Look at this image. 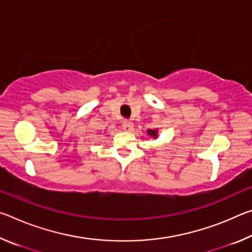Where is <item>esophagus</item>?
I'll return each instance as SVG.
<instances>
[{
  "mask_svg": "<svg viewBox=\"0 0 252 252\" xmlns=\"http://www.w3.org/2000/svg\"><path fill=\"white\" fill-rule=\"evenodd\" d=\"M133 122L130 121V120H125L122 123V129L125 131L130 132L132 129H133Z\"/></svg>",
  "mask_w": 252,
  "mask_h": 252,
  "instance_id": "obj_1",
  "label": "esophagus"
}]
</instances>
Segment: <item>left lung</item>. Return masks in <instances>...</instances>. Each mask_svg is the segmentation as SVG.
I'll use <instances>...</instances> for the list:
<instances>
[{
    "mask_svg": "<svg viewBox=\"0 0 252 252\" xmlns=\"http://www.w3.org/2000/svg\"><path fill=\"white\" fill-rule=\"evenodd\" d=\"M147 132H148L149 135L153 136L155 139H157L158 135H159V131H158V129H149Z\"/></svg>",
    "mask_w": 252,
    "mask_h": 252,
    "instance_id": "8db88e82",
    "label": "left lung"
}]
</instances>
